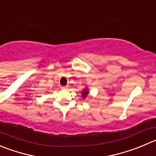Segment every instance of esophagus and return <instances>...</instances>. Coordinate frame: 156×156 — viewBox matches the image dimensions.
I'll use <instances>...</instances> for the list:
<instances>
[{"label":"esophagus","instance_id":"esophagus-1","mask_svg":"<svg viewBox=\"0 0 156 156\" xmlns=\"http://www.w3.org/2000/svg\"><path fill=\"white\" fill-rule=\"evenodd\" d=\"M68 87H68V86H62L61 88L62 89V90H66V89H67Z\"/></svg>","mask_w":156,"mask_h":156}]
</instances>
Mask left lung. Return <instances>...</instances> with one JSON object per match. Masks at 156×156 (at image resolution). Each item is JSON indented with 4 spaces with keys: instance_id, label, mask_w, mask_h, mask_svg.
<instances>
[{
    "instance_id": "left-lung-1",
    "label": "left lung",
    "mask_w": 156,
    "mask_h": 156,
    "mask_svg": "<svg viewBox=\"0 0 156 156\" xmlns=\"http://www.w3.org/2000/svg\"><path fill=\"white\" fill-rule=\"evenodd\" d=\"M88 94H89V89L87 88V87H85L82 90H81V97H82L84 99H85V98H87Z\"/></svg>"
}]
</instances>
